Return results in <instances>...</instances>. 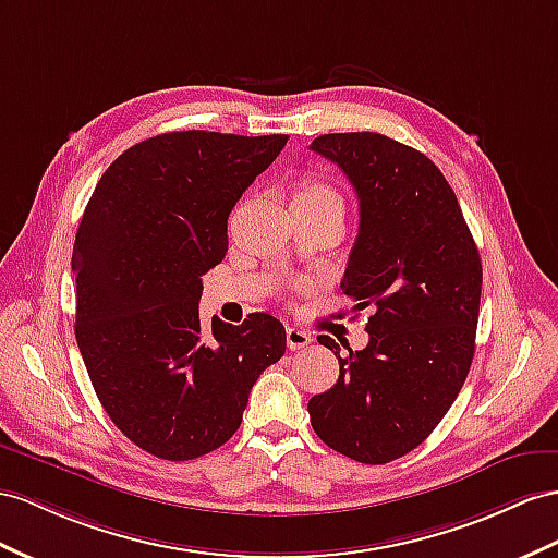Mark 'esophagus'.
Here are the masks:
<instances>
[{
    "instance_id": "esophagus-1",
    "label": "esophagus",
    "mask_w": 558,
    "mask_h": 558,
    "mask_svg": "<svg viewBox=\"0 0 558 558\" xmlns=\"http://www.w3.org/2000/svg\"><path fill=\"white\" fill-rule=\"evenodd\" d=\"M313 341V337L302 330V327H288V349L299 351V349H306Z\"/></svg>"
}]
</instances>
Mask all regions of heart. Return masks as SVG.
<instances>
[{
  "instance_id": "b5f03b06",
  "label": "heart",
  "mask_w": 558,
  "mask_h": 558,
  "mask_svg": "<svg viewBox=\"0 0 558 558\" xmlns=\"http://www.w3.org/2000/svg\"><path fill=\"white\" fill-rule=\"evenodd\" d=\"M294 199H339V195L327 183L308 179L302 183V191L296 193Z\"/></svg>"
}]
</instances>
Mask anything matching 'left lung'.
<instances>
[{
    "label": "left lung",
    "instance_id": "8db88e82",
    "mask_svg": "<svg viewBox=\"0 0 558 558\" xmlns=\"http://www.w3.org/2000/svg\"><path fill=\"white\" fill-rule=\"evenodd\" d=\"M311 150L335 162L361 203L341 290L369 308L363 351L339 355V379L313 396V432L363 464L415 450L454 403L476 351L483 268L440 169L384 134H323Z\"/></svg>",
    "mask_w": 558,
    "mask_h": 558
}]
</instances>
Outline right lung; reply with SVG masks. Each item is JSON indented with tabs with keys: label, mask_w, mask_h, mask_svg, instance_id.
I'll list each match as a JSON object with an SVG mask.
<instances>
[{
	"label": "right lung",
	"mask_w": 558,
	"mask_h": 558,
	"mask_svg": "<svg viewBox=\"0 0 558 558\" xmlns=\"http://www.w3.org/2000/svg\"><path fill=\"white\" fill-rule=\"evenodd\" d=\"M288 134L169 132L112 162L75 235V337L108 417L141 450L185 462L231 438L254 381L284 353L268 313L199 327L203 276L228 214Z\"/></svg>",
	"instance_id": "1"
}]
</instances>
